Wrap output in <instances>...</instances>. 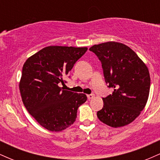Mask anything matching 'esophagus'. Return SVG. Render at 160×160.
<instances>
[{
  "label": "esophagus",
  "mask_w": 160,
  "mask_h": 160,
  "mask_svg": "<svg viewBox=\"0 0 160 160\" xmlns=\"http://www.w3.org/2000/svg\"><path fill=\"white\" fill-rule=\"evenodd\" d=\"M94 96H95V95H94V94L87 95V98H88V99H89V100H90V99H92V98H94Z\"/></svg>",
  "instance_id": "1"
}]
</instances>
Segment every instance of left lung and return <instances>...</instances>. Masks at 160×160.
I'll use <instances>...</instances> for the list:
<instances>
[{"instance_id":"left-lung-1","label":"left lung","mask_w":160,"mask_h":160,"mask_svg":"<svg viewBox=\"0 0 160 160\" xmlns=\"http://www.w3.org/2000/svg\"><path fill=\"white\" fill-rule=\"evenodd\" d=\"M102 62L105 81L113 88L103 98V108L97 117L108 126L121 127L131 123L143 111L150 87L149 70L128 46L115 41L93 45L89 48Z\"/></svg>"}]
</instances>
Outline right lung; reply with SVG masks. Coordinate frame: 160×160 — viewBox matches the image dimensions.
Instances as JSON below:
<instances>
[{
  "instance_id": "obj_1",
  "label": "right lung",
  "mask_w": 160,
  "mask_h": 160,
  "mask_svg": "<svg viewBox=\"0 0 160 160\" xmlns=\"http://www.w3.org/2000/svg\"><path fill=\"white\" fill-rule=\"evenodd\" d=\"M87 49L49 46L24 64L19 81L22 100L34 120L49 131L61 132L71 126L78 108L87 100L83 93L64 90L59 86Z\"/></svg>"
}]
</instances>
